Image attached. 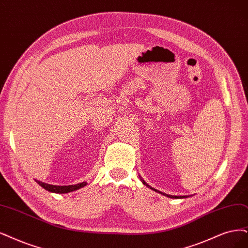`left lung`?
<instances>
[{
	"mask_svg": "<svg viewBox=\"0 0 248 248\" xmlns=\"http://www.w3.org/2000/svg\"><path fill=\"white\" fill-rule=\"evenodd\" d=\"M143 183H144V184H146V183L143 181ZM146 185H147V184H146ZM148 186V185H147ZM151 189H153V188H151ZM153 190H155V189H153ZM155 191H157V190H155ZM157 192H159V191H157ZM161 194H164V193H161ZM164 195H167L168 197H170V198H183V197H186V196H180V197H178V196H172V195H168V194H164Z\"/></svg>",
	"mask_w": 248,
	"mask_h": 248,
	"instance_id": "obj_1",
	"label": "left lung"
}]
</instances>
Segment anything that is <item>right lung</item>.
I'll return each instance as SVG.
<instances>
[{
    "label": "right lung",
    "mask_w": 248,
    "mask_h": 248,
    "mask_svg": "<svg viewBox=\"0 0 248 248\" xmlns=\"http://www.w3.org/2000/svg\"><path fill=\"white\" fill-rule=\"evenodd\" d=\"M36 183L40 186H42L44 189L48 190L50 192H54V193H68V192H72V191H76L79 188H82L84 186L87 185L86 182H82V183H79V184H77V185H69V186H56V185H50V184H46V183H43V182H40L36 180L35 181Z\"/></svg>",
    "instance_id": "right-lung-1"
}]
</instances>
